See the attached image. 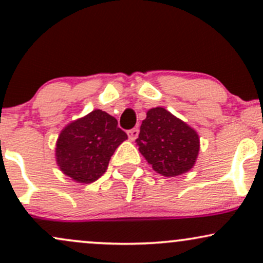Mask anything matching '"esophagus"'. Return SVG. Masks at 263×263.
<instances>
[{
  "instance_id": "obj_1",
  "label": "esophagus",
  "mask_w": 263,
  "mask_h": 263,
  "mask_svg": "<svg viewBox=\"0 0 263 263\" xmlns=\"http://www.w3.org/2000/svg\"><path fill=\"white\" fill-rule=\"evenodd\" d=\"M138 134H140V129H138L137 127H135V128H131L127 131V136H128V138L131 141L136 140V138L138 137Z\"/></svg>"
}]
</instances>
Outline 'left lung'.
I'll return each instance as SVG.
<instances>
[{
  "mask_svg": "<svg viewBox=\"0 0 263 263\" xmlns=\"http://www.w3.org/2000/svg\"><path fill=\"white\" fill-rule=\"evenodd\" d=\"M136 142L152 168L166 177L191 170L200 149L195 129L162 107L147 112Z\"/></svg>",
  "mask_w": 263,
  "mask_h": 263,
  "instance_id": "left-lung-1",
  "label": "left lung"
}]
</instances>
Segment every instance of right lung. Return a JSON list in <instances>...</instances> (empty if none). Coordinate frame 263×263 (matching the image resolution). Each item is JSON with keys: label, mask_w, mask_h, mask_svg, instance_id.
Returning a JSON list of instances; mask_svg holds the SVG:
<instances>
[{"label": "right lung", "mask_w": 263, "mask_h": 263, "mask_svg": "<svg viewBox=\"0 0 263 263\" xmlns=\"http://www.w3.org/2000/svg\"><path fill=\"white\" fill-rule=\"evenodd\" d=\"M117 120L101 109L65 127L57 141V163L65 175L91 183L107 170L111 156L127 138Z\"/></svg>", "instance_id": "right-lung-1"}]
</instances>
